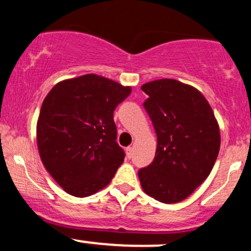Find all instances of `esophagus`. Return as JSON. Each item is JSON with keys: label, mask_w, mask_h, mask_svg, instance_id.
Segmentation results:
<instances>
[{"label": "esophagus", "mask_w": 251, "mask_h": 251, "mask_svg": "<svg viewBox=\"0 0 251 251\" xmlns=\"http://www.w3.org/2000/svg\"><path fill=\"white\" fill-rule=\"evenodd\" d=\"M126 155H127V158L132 157V148L126 149Z\"/></svg>", "instance_id": "1"}]
</instances>
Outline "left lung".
<instances>
[{
	"instance_id": "obj_1",
	"label": "left lung",
	"mask_w": 251,
	"mask_h": 251,
	"mask_svg": "<svg viewBox=\"0 0 251 251\" xmlns=\"http://www.w3.org/2000/svg\"><path fill=\"white\" fill-rule=\"evenodd\" d=\"M142 89L157 134L150 165L138 171L145 194L162 203H178L208 178L221 146L220 127L208 100L192 86L155 80Z\"/></svg>"
}]
</instances>
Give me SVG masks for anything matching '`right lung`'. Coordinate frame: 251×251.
<instances>
[{"mask_svg": "<svg viewBox=\"0 0 251 251\" xmlns=\"http://www.w3.org/2000/svg\"><path fill=\"white\" fill-rule=\"evenodd\" d=\"M129 94L131 87L86 74L56 83L45 98L37 148L46 170L67 194H96L123 164L113 112Z\"/></svg>", "mask_w": 251, "mask_h": 251, "instance_id": "add662e5", "label": "right lung"}]
</instances>
